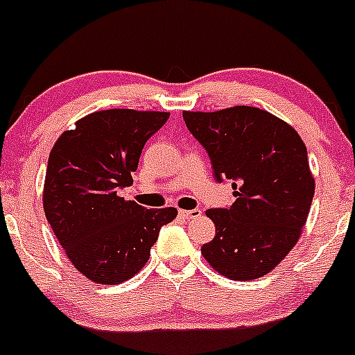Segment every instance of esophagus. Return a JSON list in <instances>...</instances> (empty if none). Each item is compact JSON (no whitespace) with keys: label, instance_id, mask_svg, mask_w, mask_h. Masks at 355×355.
<instances>
[{"label":"esophagus","instance_id":"34e87169","mask_svg":"<svg viewBox=\"0 0 355 355\" xmlns=\"http://www.w3.org/2000/svg\"><path fill=\"white\" fill-rule=\"evenodd\" d=\"M202 214V211L200 210H179V217L181 218H184V220H189V218H195V217H198V215Z\"/></svg>","mask_w":355,"mask_h":355}]
</instances>
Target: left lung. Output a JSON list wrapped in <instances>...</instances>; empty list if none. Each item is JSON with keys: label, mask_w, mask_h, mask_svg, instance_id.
I'll list each match as a JSON object with an SVG mask.
<instances>
[{"label": "left lung", "mask_w": 355, "mask_h": 355, "mask_svg": "<svg viewBox=\"0 0 355 355\" xmlns=\"http://www.w3.org/2000/svg\"><path fill=\"white\" fill-rule=\"evenodd\" d=\"M203 145L217 181L232 179L236 202L210 208L215 237L203 244L208 265L231 280L272 272L301 237L314 195L308 150L297 131L251 105L182 112Z\"/></svg>", "instance_id": "obj_1"}]
</instances>
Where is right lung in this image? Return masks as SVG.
<instances>
[{
	"label": "right lung",
	"instance_id": "obj_1",
	"mask_svg": "<svg viewBox=\"0 0 355 355\" xmlns=\"http://www.w3.org/2000/svg\"><path fill=\"white\" fill-rule=\"evenodd\" d=\"M169 112L107 109L75 123L54 144L42 205L71 265L96 284L116 286L137 275L162 225L178 210L144 208L119 196L133 182L144 145Z\"/></svg>",
	"mask_w": 355,
	"mask_h": 355
}]
</instances>
